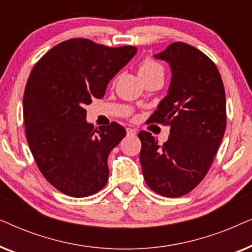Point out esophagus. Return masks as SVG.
Wrapping results in <instances>:
<instances>
[{"mask_svg":"<svg viewBox=\"0 0 252 252\" xmlns=\"http://www.w3.org/2000/svg\"><path fill=\"white\" fill-rule=\"evenodd\" d=\"M126 132H127V135H132V136L136 135V129H133V128H127V129H126Z\"/></svg>","mask_w":252,"mask_h":252,"instance_id":"obj_1","label":"esophagus"}]
</instances>
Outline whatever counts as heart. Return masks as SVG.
<instances>
[{
  "instance_id": "b5f03b06",
  "label": "heart",
  "mask_w": 252,
  "mask_h": 252,
  "mask_svg": "<svg viewBox=\"0 0 252 252\" xmlns=\"http://www.w3.org/2000/svg\"><path fill=\"white\" fill-rule=\"evenodd\" d=\"M139 72H140V75L157 73V72L164 73V68L159 63H157L156 61L150 60V58H146V60L141 63L139 67Z\"/></svg>"
}]
</instances>
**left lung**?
Returning a JSON list of instances; mask_svg holds the SVG:
<instances>
[{
    "mask_svg": "<svg viewBox=\"0 0 252 252\" xmlns=\"http://www.w3.org/2000/svg\"><path fill=\"white\" fill-rule=\"evenodd\" d=\"M155 58L170 64L172 79L150 119L170 126V136L160 146L141 130L140 163L151 190L180 197L204 179L218 151L226 129L225 88L216 64L187 43H172Z\"/></svg>",
    "mask_w": 252,
    "mask_h": 252,
    "instance_id": "8db88e82",
    "label": "left lung"
}]
</instances>
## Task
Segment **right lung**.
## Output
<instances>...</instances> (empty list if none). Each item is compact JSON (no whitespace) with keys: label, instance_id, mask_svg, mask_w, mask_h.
I'll return each mask as SVG.
<instances>
[{"label":"right lung","instance_id":"add662e5","mask_svg":"<svg viewBox=\"0 0 252 252\" xmlns=\"http://www.w3.org/2000/svg\"><path fill=\"white\" fill-rule=\"evenodd\" d=\"M136 54L71 39L34 65L23 98L27 142L47 181L65 195L87 197L108 182L110 151L126 135L122 125L94 128L85 106L104 96L109 81Z\"/></svg>","mask_w":252,"mask_h":252}]
</instances>
